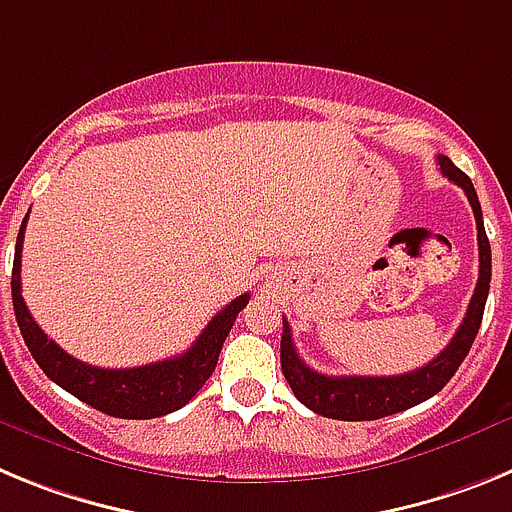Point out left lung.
<instances>
[{"mask_svg": "<svg viewBox=\"0 0 512 512\" xmlns=\"http://www.w3.org/2000/svg\"><path fill=\"white\" fill-rule=\"evenodd\" d=\"M438 166H441L443 176H449L451 182L464 189L469 205L474 210V220H477L479 279L467 315L461 320L459 330L454 333L449 346L443 348L436 359L415 369V372L397 374V377H330V374L315 372L297 356V348L292 343V328H289L287 318H282L284 333L282 356L279 359H282L284 379L289 382L297 400L305 408H310L312 413L333 420H377L384 418V415L402 413V410L420 405V402L436 395V392H441L446 382L456 374L464 356L469 354V348H472L474 338H477L482 315H485V302L492 277V253L485 233V223H482V207H479L472 179L461 169H456L451 164V158L446 156H438Z\"/></svg>", "mask_w": 512, "mask_h": 512, "instance_id": "8db88e82", "label": "left lung"}]
</instances>
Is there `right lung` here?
<instances>
[{
    "label": "right lung",
    "instance_id": "1",
    "mask_svg": "<svg viewBox=\"0 0 512 512\" xmlns=\"http://www.w3.org/2000/svg\"><path fill=\"white\" fill-rule=\"evenodd\" d=\"M25 225L27 215L20 225V233H17L15 264H12V305H15V318L22 338H25V346L30 348V354L38 361L45 377L53 379L58 387L71 392L74 397H79L81 402L97 408L99 413L112 415V418L148 420L184 408L215 372L220 348H223L238 312L248 305L251 295L235 297L230 305L217 312L182 356L135 366V369H99V366L84 364V361L66 354L56 341L45 336L27 310L20 287Z\"/></svg>",
    "mask_w": 512,
    "mask_h": 512
}]
</instances>
